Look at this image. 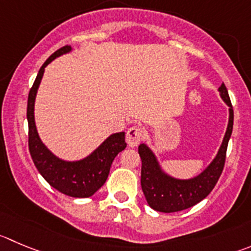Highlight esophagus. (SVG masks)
<instances>
[{
	"label": "esophagus",
	"instance_id": "1",
	"mask_svg": "<svg viewBox=\"0 0 251 251\" xmlns=\"http://www.w3.org/2000/svg\"><path fill=\"white\" fill-rule=\"evenodd\" d=\"M143 139V128L140 126H133L126 134V140L129 147H137Z\"/></svg>",
	"mask_w": 251,
	"mask_h": 251
}]
</instances>
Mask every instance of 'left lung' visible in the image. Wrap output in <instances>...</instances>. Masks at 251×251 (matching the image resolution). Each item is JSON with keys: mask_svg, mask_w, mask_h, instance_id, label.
I'll use <instances>...</instances> for the list:
<instances>
[{"mask_svg": "<svg viewBox=\"0 0 251 251\" xmlns=\"http://www.w3.org/2000/svg\"><path fill=\"white\" fill-rule=\"evenodd\" d=\"M219 92L223 101L230 107L228 128H226L223 143L216 159L201 175L196 176L191 180H177V178L170 177L161 171L156 157L147 145L140 144L138 148V152L142 159V174H140L142 190L144 192L148 204L155 211L173 213V212L183 211V209L195 206L206 199L214 188L218 178L221 177L224 164H226L229 138L233 130L234 113H233L230 99H229L224 83H222L219 87Z\"/></svg>", "mask_w": 251, "mask_h": 251, "instance_id": "1", "label": "left lung"}]
</instances>
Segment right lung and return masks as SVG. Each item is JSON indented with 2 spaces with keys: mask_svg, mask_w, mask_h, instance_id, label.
<instances>
[{
  "mask_svg": "<svg viewBox=\"0 0 251 251\" xmlns=\"http://www.w3.org/2000/svg\"><path fill=\"white\" fill-rule=\"evenodd\" d=\"M70 50L71 47L65 45L51 54L40 68L37 78L30 88L27 106L28 147L35 168L51 187L66 196L83 199L92 196L103 186L108 177L112 161L118 152L126 149L127 144L124 140L126 133H116L107 138L90 156L80 161L69 163L54 156L39 139L34 122V101L37 90L45 66L56 56H60Z\"/></svg>",
  "mask_w": 251,
  "mask_h": 251,
  "instance_id": "right-lung-1",
  "label": "right lung"
}]
</instances>
